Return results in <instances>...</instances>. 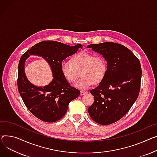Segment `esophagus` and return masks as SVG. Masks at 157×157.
<instances>
[{
  "label": "esophagus",
  "instance_id": "esophagus-1",
  "mask_svg": "<svg viewBox=\"0 0 157 157\" xmlns=\"http://www.w3.org/2000/svg\"><path fill=\"white\" fill-rule=\"evenodd\" d=\"M86 93H87V91H81L80 92L81 95H85V94H86Z\"/></svg>",
  "mask_w": 157,
  "mask_h": 157
}]
</instances>
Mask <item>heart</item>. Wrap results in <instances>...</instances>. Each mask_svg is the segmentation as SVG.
<instances>
[{
    "label": "heart",
    "instance_id": "obj_1",
    "mask_svg": "<svg viewBox=\"0 0 157 157\" xmlns=\"http://www.w3.org/2000/svg\"><path fill=\"white\" fill-rule=\"evenodd\" d=\"M71 60V62H62L61 72L70 83H75L81 72L82 78L75 85L80 90H86L94 83L99 84L107 75V62L101 55L95 56L88 51H81L73 56Z\"/></svg>",
    "mask_w": 157,
    "mask_h": 157
}]
</instances>
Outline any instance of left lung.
Returning <instances> with one entry per match:
<instances>
[{
  "label": "left lung",
  "mask_w": 157,
  "mask_h": 157,
  "mask_svg": "<svg viewBox=\"0 0 157 157\" xmlns=\"http://www.w3.org/2000/svg\"><path fill=\"white\" fill-rule=\"evenodd\" d=\"M107 62V73L102 82L90 90L95 101L88 107L91 118L109 125L120 120L138 97L141 67L139 59L125 46L113 42L88 45Z\"/></svg>",
  "instance_id": "8db88e82"
}]
</instances>
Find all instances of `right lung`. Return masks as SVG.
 <instances>
[{
  "mask_svg": "<svg viewBox=\"0 0 157 157\" xmlns=\"http://www.w3.org/2000/svg\"><path fill=\"white\" fill-rule=\"evenodd\" d=\"M82 47L81 44L71 47L59 41L47 40L35 44L21 57L18 65V91L27 109L41 121H59L66 114L70 101L79 97V90L72 87L64 78L60 65L65 59ZM30 55L42 56L49 62L54 78L48 86L37 87L27 79L24 62Z\"/></svg>",
  "mask_w": 157,
  "mask_h": 157,
  "instance_id": "1",
  "label": "right lung"
}]
</instances>
